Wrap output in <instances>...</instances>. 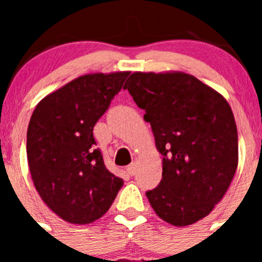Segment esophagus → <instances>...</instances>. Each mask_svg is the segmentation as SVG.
Returning a JSON list of instances; mask_svg holds the SVG:
<instances>
[{
	"mask_svg": "<svg viewBox=\"0 0 262 262\" xmlns=\"http://www.w3.org/2000/svg\"><path fill=\"white\" fill-rule=\"evenodd\" d=\"M137 171V167H136V163H132V165H129L128 167H126V172H128V175L133 176L134 173H136Z\"/></svg>",
	"mask_w": 262,
	"mask_h": 262,
	"instance_id": "34e87169",
	"label": "esophagus"
}]
</instances>
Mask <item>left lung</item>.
Segmentation results:
<instances>
[{
	"instance_id": "left-lung-1",
	"label": "left lung",
	"mask_w": 262,
	"mask_h": 262,
	"mask_svg": "<svg viewBox=\"0 0 262 262\" xmlns=\"http://www.w3.org/2000/svg\"><path fill=\"white\" fill-rule=\"evenodd\" d=\"M146 112L162 158V180L146 192L156 214L185 227L222 200L238 165L233 113L219 92L184 72H134L125 83Z\"/></svg>"
}]
</instances>
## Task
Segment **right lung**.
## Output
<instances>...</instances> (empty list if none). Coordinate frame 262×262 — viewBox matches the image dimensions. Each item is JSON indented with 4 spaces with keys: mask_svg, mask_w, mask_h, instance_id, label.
<instances>
[{
    "mask_svg": "<svg viewBox=\"0 0 262 262\" xmlns=\"http://www.w3.org/2000/svg\"><path fill=\"white\" fill-rule=\"evenodd\" d=\"M128 76H80L44 97L31 115L26 134L31 179L63 221L89 224L101 218L123 186V179L105 167L92 130Z\"/></svg>",
    "mask_w": 262,
    "mask_h": 262,
    "instance_id": "right-lung-1",
    "label": "right lung"
}]
</instances>
